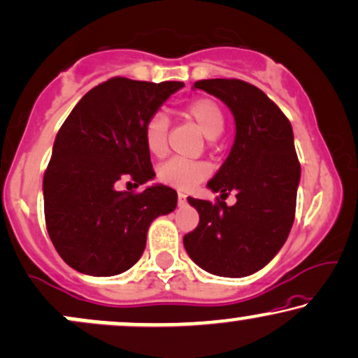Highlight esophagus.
Instances as JSON below:
<instances>
[{
    "instance_id": "esophagus-1",
    "label": "esophagus",
    "mask_w": 358,
    "mask_h": 358,
    "mask_svg": "<svg viewBox=\"0 0 358 358\" xmlns=\"http://www.w3.org/2000/svg\"><path fill=\"white\" fill-rule=\"evenodd\" d=\"M186 199H187V196L184 194V192H178V201H179V204H186Z\"/></svg>"
}]
</instances>
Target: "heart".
I'll return each mask as SVG.
<instances>
[{
    "instance_id": "heart-1",
    "label": "heart",
    "mask_w": 358,
    "mask_h": 358,
    "mask_svg": "<svg viewBox=\"0 0 358 358\" xmlns=\"http://www.w3.org/2000/svg\"><path fill=\"white\" fill-rule=\"evenodd\" d=\"M187 117L197 125L208 141H214L222 134L226 125L221 105L213 99H196L187 103ZM167 132L169 120L162 112L154 113L145 122L144 144L154 157H164L167 152ZM209 176V167L204 162H191L182 159H171L159 166L157 178L161 182L178 189H192Z\"/></svg>"
}]
</instances>
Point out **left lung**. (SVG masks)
<instances>
[{
	"label": "left lung",
	"instance_id": "8db88e82",
	"mask_svg": "<svg viewBox=\"0 0 358 358\" xmlns=\"http://www.w3.org/2000/svg\"><path fill=\"white\" fill-rule=\"evenodd\" d=\"M192 88L229 108L236 134L229 155L208 182L221 201L187 197L199 224L184 236V248L204 271L243 278L275 258L295 221L301 169L293 129L278 105L243 80H199ZM231 190L237 192V204L228 206L224 199Z\"/></svg>",
	"mask_w": 358,
	"mask_h": 358
}]
</instances>
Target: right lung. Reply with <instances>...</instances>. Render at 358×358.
I'll use <instances>...</instances> for the list:
<instances>
[{
    "label": "right lung",
    "instance_id": "1",
    "mask_svg": "<svg viewBox=\"0 0 358 358\" xmlns=\"http://www.w3.org/2000/svg\"><path fill=\"white\" fill-rule=\"evenodd\" d=\"M182 87L110 78L87 92L63 122L43 178L45 221L55 250L73 270L127 271L144 253L150 222L178 206V192L164 184L138 194L117 186L155 178L145 122Z\"/></svg>",
    "mask_w": 358,
    "mask_h": 358
}]
</instances>
